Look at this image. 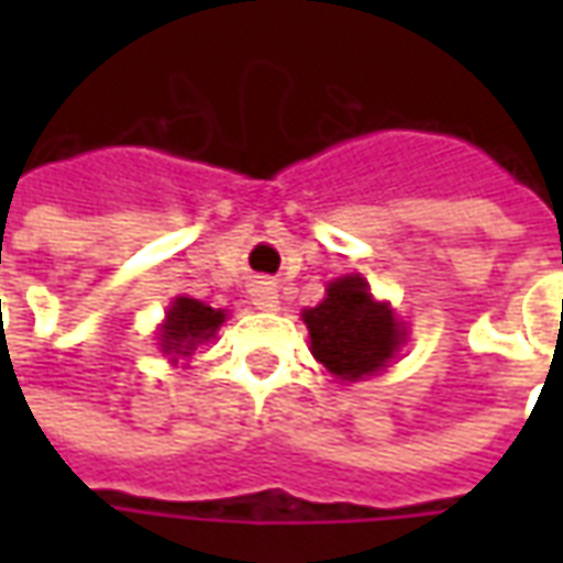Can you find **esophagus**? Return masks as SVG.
<instances>
[{
    "label": "esophagus",
    "mask_w": 563,
    "mask_h": 563,
    "mask_svg": "<svg viewBox=\"0 0 563 563\" xmlns=\"http://www.w3.org/2000/svg\"><path fill=\"white\" fill-rule=\"evenodd\" d=\"M250 298H253V305H256L258 310H274V307H277V289H274L268 280L253 283Z\"/></svg>",
    "instance_id": "34e87169"
}]
</instances>
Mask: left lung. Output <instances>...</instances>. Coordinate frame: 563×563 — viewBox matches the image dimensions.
<instances>
[{"label":"left lung","mask_w":563,"mask_h":563,"mask_svg":"<svg viewBox=\"0 0 563 563\" xmlns=\"http://www.w3.org/2000/svg\"><path fill=\"white\" fill-rule=\"evenodd\" d=\"M313 355L334 377L362 379L386 367L401 343V325L377 305L362 277H341L322 305L305 310Z\"/></svg>","instance_id":"left-lung-1"}]
</instances>
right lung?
Listing matches in <instances>:
<instances>
[{
  "mask_svg": "<svg viewBox=\"0 0 563 563\" xmlns=\"http://www.w3.org/2000/svg\"><path fill=\"white\" fill-rule=\"evenodd\" d=\"M225 313L213 307L201 305L196 298H177L168 310V319L162 325V350L165 353L189 355L198 343L213 338V331L220 329Z\"/></svg>",
  "mask_w": 563,
  "mask_h": 563,
  "instance_id": "1",
  "label": "right lung"
}]
</instances>
